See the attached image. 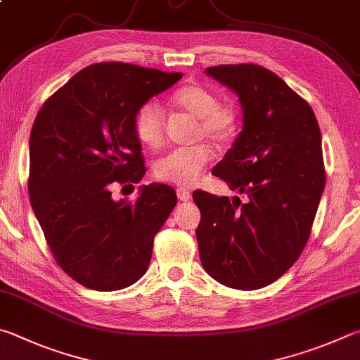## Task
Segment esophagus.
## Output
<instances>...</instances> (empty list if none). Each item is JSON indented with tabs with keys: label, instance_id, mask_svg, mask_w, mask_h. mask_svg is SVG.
Returning a JSON list of instances; mask_svg holds the SVG:
<instances>
[{
	"label": "esophagus",
	"instance_id": "34e87169",
	"mask_svg": "<svg viewBox=\"0 0 360 360\" xmlns=\"http://www.w3.org/2000/svg\"><path fill=\"white\" fill-rule=\"evenodd\" d=\"M176 195H178V198L181 201H188V200L192 198L191 191H188V188H186V187H179L178 191H176Z\"/></svg>",
	"mask_w": 360,
	"mask_h": 360
}]
</instances>
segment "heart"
<instances>
[{"label": "heart", "mask_w": 360, "mask_h": 360, "mask_svg": "<svg viewBox=\"0 0 360 360\" xmlns=\"http://www.w3.org/2000/svg\"><path fill=\"white\" fill-rule=\"evenodd\" d=\"M176 107L198 117L197 135L224 143L230 140L238 126L236 108L219 102L217 94L202 84L192 83L179 88L172 96ZM135 134L143 146L158 149L163 143V115L154 102H148L135 115ZM212 149L205 143L176 148L155 162V178L178 186H192L198 181L202 168L212 159Z\"/></svg>", "instance_id": "heart-1"}]
</instances>
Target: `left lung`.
Wrapping results in <instances>:
<instances>
[{
  "mask_svg": "<svg viewBox=\"0 0 360 360\" xmlns=\"http://www.w3.org/2000/svg\"><path fill=\"white\" fill-rule=\"evenodd\" d=\"M206 74L239 96L243 130L212 174L247 201L193 192L200 259L228 288H264L310 238L326 184L321 132L309 102L269 69L224 64Z\"/></svg>",
  "mask_w": 360,
  "mask_h": 360,
  "instance_id": "1",
  "label": "left lung"
}]
</instances>
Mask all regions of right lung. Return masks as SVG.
<instances>
[{"mask_svg": "<svg viewBox=\"0 0 360 360\" xmlns=\"http://www.w3.org/2000/svg\"><path fill=\"white\" fill-rule=\"evenodd\" d=\"M181 77L129 63L91 64L45 101L32 124V211L56 263L86 288L116 291L140 280L178 202L165 184L141 187L134 202L115 201L110 188L145 176L135 115Z\"/></svg>", "mask_w": 360, "mask_h": 360, "instance_id": "1", "label": "right lung"}]
</instances>
